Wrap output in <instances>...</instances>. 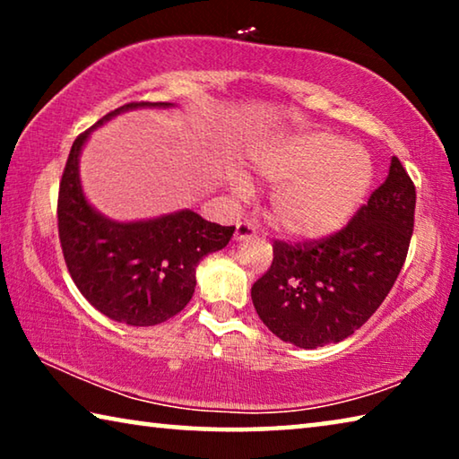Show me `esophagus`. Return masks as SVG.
Instances as JSON below:
<instances>
[{
	"mask_svg": "<svg viewBox=\"0 0 459 459\" xmlns=\"http://www.w3.org/2000/svg\"><path fill=\"white\" fill-rule=\"evenodd\" d=\"M253 237H257V229H255L253 222H248V221L237 222L235 240H245V238H253Z\"/></svg>",
	"mask_w": 459,
	"mask_h": 459,
	"instance_id": "1",
	"label": "esophagus"
}]
</instances>
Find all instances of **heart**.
Segmentation results:
<instances>
[{"label": "heart", "mask_w": 459, "mask_h": 459, "mask_svg": "<svg viewBox=\"0 0 459 459\" xmlns=\"http://www.w3.org/2000/svg\"><path fill=\"white\" fill-rule=\"evenodd\" d=\"M253 172L275 186L269 219L281 235L322 240L351 222L372 182L368 153L325 131H290L263 139L248 153ZM238 194H251L245 172L232 174Z\"/></svg>", "instance_id": "heart-1"}]
</instances>
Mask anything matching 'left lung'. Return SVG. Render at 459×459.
Listing matches in <instances>:
<instances>
[{
	"mask_svg": "<svg viewBox=\"0 0 459 459\" xmlns=\"http://www.w3.org/2000/svg\"><path fill=\"white\" fill-rule=\"evenodd\" d=\"M415 186L391 160L386 180L336 235L304 245L275 240L273 263L251 287L263 324L283 342H342L377 312L407 259Z\"/></svg>",
	"mask_w": 459,
	"mask_h": 459,
	"instance_id": "8db88e82",
	"label": "left lung"
}]
</instances>
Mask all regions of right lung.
<instances>
[{
	"instance_id": "add662e5",
	"label": "right lung",
	"mask_w": 459,
	"mask_h": 459,
	"mask_svg": "<svg viewBox=\"0 0 459 459\" xmlns=\"http://www.w3.org/2000/svg\"><path fill=\"white\" fill-rule=\"evenodd\" d=\"M172 103H127L74 139L58 192V237L79 291L100 314L127 325H155L180 314L196 287V267L229 245L235 227L208 222L194 211L119 222L91 206L79 160L92 129L131 108Z\"/></svg>"
}]
</instances>
